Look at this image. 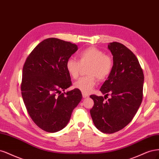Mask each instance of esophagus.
<instances>
[{
	"mask_svg": "<svg viewBox=\"0 0 159 159\" xmlns=\"http://www.w3.org/2000/svg\"><path fill=\"white\" fill-rule=\"evenodd\" d=\"M82 94H83V97L84 98H88V97L89 96V95L88 94H86V93H82Z\"/></svg>",
	"mask_w": 159,
	"mask_h": 159,
	"instance_id": "1",
	"label": "esophagus"
}]
</instances>
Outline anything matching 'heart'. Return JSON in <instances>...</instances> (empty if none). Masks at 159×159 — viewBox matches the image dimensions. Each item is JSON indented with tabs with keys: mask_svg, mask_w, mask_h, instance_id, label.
<instances>
[{
	"mask_svg": "<svg viewBox=\"0 0 159 159\" xmlns=\"http://www.w3.org/2000/svg\"><path fill=\"white\" fill-rule=\"evenodd\" d=\"M86 68L85 73L88 75L76 81L73 84L75 89L82 93H89L99 80L106 79L113 69L114 61L110 56L105 55L102 50L90 47L82 50L78 54V61L69 58L66 61L65 67L70 76L73 79L79 77L81 67Z\"/></svg>",
	"mask_w": 159,
	"mask_h": 159,
	"instance_id": "heart-1",
	"label": "heart"
}]
</instances>
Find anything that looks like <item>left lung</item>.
<instances>
[{"label": "left lung", "instance_id": "1", "mask_svg": "<svg viewBox=\"0 0 159 159\" xmlns=\"http://www.w3.org/2000/svg\"><path fill=\"white\" fill-rule=\"evenodd\" d=\"M108 49L114 66L100 90L111 98L90 95L94 106L90 111L96 127L104 134L118 131L131 122L142 102L144 75L139 61L130 49L118 42Z\"/></svg>", "mask_w": 159, "mask_h": 159}]
</instances>
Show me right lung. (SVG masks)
<instances>
[{"label": "right lung", "instance_id": "obj_1", "mask_svg": "<svg viewBox=\"0 0 159 159\" xmlns=\"http://www.w3.org/2000/svg\"><path fill=\"white\" fill-rule=\"evenodd\" d=\"M77 50L76 44L48 38L24 63L21 83L24 104L33 121L47 132L63 129L83 97L76 89L61 93L72 85L65 64Z\"/></svg>", "mask_w": 159, "mask_h": 159}]
</instances>
